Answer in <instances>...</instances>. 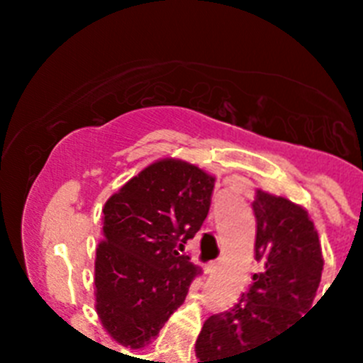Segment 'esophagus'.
Segmentation results:
<instances>
[{
    "label": "esophagus",
    "instance_id": "obj_1",
    "mask_svg": "<svg viewBox=\"0 0 363 363\" xmlns=\"http://www.w3.org/2000/svg\"><path fill=\"white\" fill-rule=\"evenodd\" d=\"M218 267V262H209V264L205 265V269H207V272H214Z\"/></svg>",
    "mask_w": 363,
    "mask_h": 363
}]
</instances>
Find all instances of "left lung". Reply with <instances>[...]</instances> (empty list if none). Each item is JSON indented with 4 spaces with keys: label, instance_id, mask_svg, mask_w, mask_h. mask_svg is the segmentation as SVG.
I'll return each instance as SVG.
<instances>
[{
    "label": "left lung",
    "instance_id": "1",
    "mask_svg": "<svg viewBox=\"0 0 363 363\" xmlns=\"http://www.w3.org/2000/svg\"><path fill=\"white\" fill-rule=\"evenodd\" d=\"M252 209L262 271L233 309L203 323L196 340L198 363H240V357L269 344L313 307L323 256L307 209L264 189H256Z\"/></svg>",
    "mask_w": 363,
    "mask_h": 363
}]
</instances>
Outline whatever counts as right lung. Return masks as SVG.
Instances as JSON below:
<instances>
[{"label": "right lung", "mask_w": 363, "mask_h": 363, "mask_svg": "<svg viewBox=\"0 0 363 363\" xmlns=\"http://www.w3.org/2000/svg\"><path fill=\"white\" fill-rule=\"evenodd\" d=\"M214 179L194 163L162 158L105 201L94 307L116 344L149 345L201 274L178 251L207 218Z\"/></svg>", "instance_id": "right-lung-1"}]
</instances>
